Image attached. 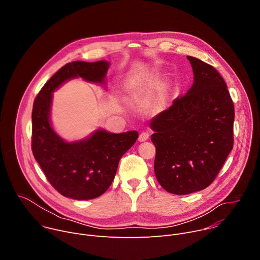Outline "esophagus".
Segmentation results:
<instances>
[{
    "label": "esophagus",
    "mask_w": 260,
    "mask_h": 260,
    "mask_svg": "<svg viewBox=\"0 0 260 260\" xmlns=\"http://www.w3.org/2000/svg\"><path fill=\"white\" fill-rule=\"evenodd\" d=\"M148 139H149V134L146 133V132L141 133L140 136H139V141H140V142H145V141H147Z\"/></svg>",
    "instance_id": "esophagus-1"
}]
</instances>
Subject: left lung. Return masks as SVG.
<instances>
[{
  "label": "left lung",
  "mask_w": 260,
  "mask_h": 260,
  "mask_svg": "<svg viewBox=\"0 0 260 260\" xmlns=\"http://www.w3.org/2000/svg\"><path fill=\"white\" fill-rule=\"evenodd\" d=\"M187 59L192 86L150 121L156 179L179 196L208 187L234 145L235 107L225 81L214 67L193 56Z\"/></svg>",
  "instance_id": "1"
}]
</instances>
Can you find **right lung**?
Here are the masks:
<instances>
[{
  "mask_svg": "<svg viewBox=\"0 0 260 260\" xmlns=\"http://www.w3.org/2000/svg\"><path fill=\"white\" fill-rule=\"evenodd\" d=\"M109 67L106 60L64 64L42 87L32 106L34 157L50 184L66 198L83 201L102 196L112 184L120 158L139 137L137 131L113 134L100 128L85 139L67 142L52 127L53 91L75 78L106 88Z\"/></svg>",
  "mask_w": 260,
  "mask_h": 260,
  "instance_id": "right-lung-1",
  "label": "right lung"
}]
</instances>
